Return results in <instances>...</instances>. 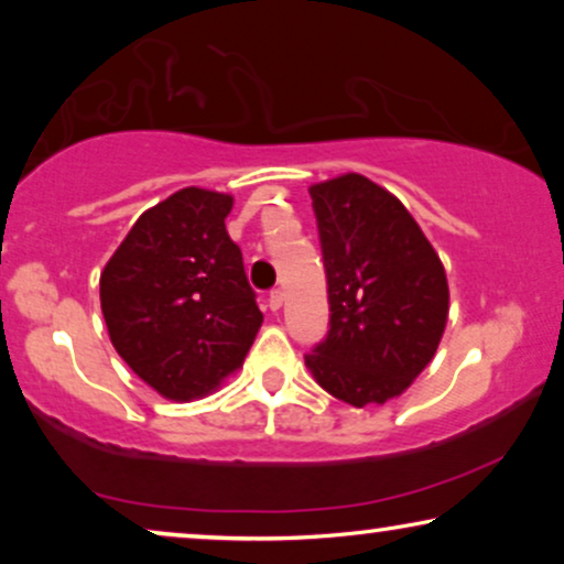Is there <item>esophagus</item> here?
<instances>
[{
	"label": "esophagus",
	"mask_w": 564,
	"mask_h": 564,
	"mask_svg": "<svg viewBox=\"0 0 564 564\" xmlns=\"http://www.w3.org/2000/svg\"><path fill=\"white\" fill-rule=\"evenodd\" d=\"M282 303H284V292L276 288V290H272L269 292V307H272V311L276 313L282 307Z\"/></svg>",
	"instance_id": "obj_1"
}]
</instances>
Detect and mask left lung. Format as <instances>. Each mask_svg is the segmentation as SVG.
<instances>
[{
	"mask_svg": "<svg viewBox=\"0 0 564 564\" xmlns=\"http://www.w3.org/2000/svg\"><path fill=\"white\" fill-rule=\"evenodd\" d=\"M330 328L305 357L315 382L354 408L403 395L449 318L442 259L405 205L357 172L311 187Z\"/></svg>",
	"mask_w": 564,
	"mask_h": 564,
	"instance_id": "8db88e82",
	"label": "left lung"
}]
</instances>
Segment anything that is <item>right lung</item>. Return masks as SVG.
Wrapping results in <instances>:
<instances>
[{
    "label": "right lung",
    "instance_id": "right-lung-1",
    "mask_svg": "<svg viewBox=\"0 0 564 564\" xmlns=\"http://www.w3.org/2000/svg\"><path fill=\"white\" fill-rule=\"evenodd\" d=\"M230 207L226 192H174L135 220L99 274L115 351L174 403L238 372L264 321L226 230Z\"/></svg>",
    "mask_w": 564,
    "mask_h": 564
}]
</instances>
